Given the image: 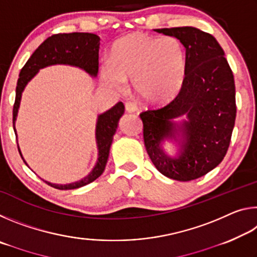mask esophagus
<instances>
[{
	"label": "esophagus",
	"instance_id": "1",
	"mask_svg": "<svg viewBox=\"0 0 257 257\" xmlns=\"http://www.w3.org/2000/svg\"><path fill=\"white\" fill-rule=\"evenodd\" d=\"M125 111L129 112V113H135V112H138V106L136 105V104L133 103V102H127L125 103Z\"/></svg>",
	"mask_w": 257,
	"mask_h": 257
}]
</instances>
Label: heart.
I'll return each instance as SVG.
<instances>
[{
  "instance_id": "heart-1",
  "label": "heart",
  "mask_w": 257,
  "mask_h": 257,
  "mask_svg": "<svg viewBox=\"0 0 257 257\" xmlns=\"http://www.w3.org/2000/svg\"><path fill=\"white\" fill-rule=\"evenodd\" d=\"M186 76V52L176 37L134 33L113 46L111 60L101 66L107 88L120 92L132 79L135 94L150 104L168 103L181 89Z\"/></svg>"
}]
</instances>
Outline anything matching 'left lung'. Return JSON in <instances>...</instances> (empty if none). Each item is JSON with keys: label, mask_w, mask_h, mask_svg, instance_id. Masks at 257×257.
I'll use <instances>...</instances> for the list:
<instances>
[{"label": "left lung", "mask_w": 257, "mask_h": 257, "mask_svg": "<svg viewBox=\"0 0 257 257\" xmlns=\"http://www.w3.org/2000/svg\"><path fill=\"white\" fill-rule=\"evenodd\" d=\"M179 40L186 76L171 103L142 112L144 143L163 176L189 181L206 175L227 154L236 120V88L224 51L212 35L194 27L154 29ZM175 145L170 155L164 146Z\"/></svg>", "instance_id": "obj_1"}]
</instances>
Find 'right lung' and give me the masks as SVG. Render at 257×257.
Returning a JSON list of instances; mask_svg holds the SVG:
<instances>
[{
    "label": "right lung",
    "mask_w": 257,
    "mask_h": 257,
    "mask_svg": "<svg viewBox=\"0 0 257 257\" xmlns=\"http://www.w3.org/2000/svg\"><path fill=\"white\" fill-rule=\"evenodd\" d=\"M101 38L95 34L89 33H70V34H58L51 36L38 46V49L30 56L25 67L21 69L18 82L16 88V102L14 106V129L16 137L18 138L16 130V121L18 116L21 97L23 93L28 85V82L40 72L41 69L51 66H70L88 73L90 77L96 78L98 72V51ZM124 113V105L122 102L116 103L103 113H99L96 119L95 127V141H96L97 159L96 163L93 167L88 175L81 179L69 182V184H53L44 180L47 185L56 189L69 190L77 189L80 187L90 184L102 175L110 154V149L113 142V136L115 135L119 127V120ZM19 153L26 162L20 147L18 145Z\"/></svg>",
    "instance_id": "1"
}]
</instances>
